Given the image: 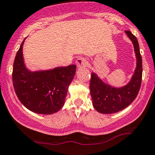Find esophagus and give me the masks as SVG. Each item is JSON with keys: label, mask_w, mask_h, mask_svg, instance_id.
Instances as JSON below:
<instances>
[{"label": "esophagus", "mask_w": 155, "mask_h": 155, "mask_svg": "<svg viewBox=\"0 0 155 155\" xmlns=\"http://www.w3.org/2000/svg\"><path fill=\"white\" fill-rule=\"evenodd\" d=\"M76 64H77V66L78 67H84L87 64V60L85 59V58L83 57H80L78 58L76 61Z\"/></svg>", "instance_id": "obj_1"}]
</instances>
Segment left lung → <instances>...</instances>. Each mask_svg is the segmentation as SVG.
I'll use <instances>...</instances> for the list:
<instances>
[{
	"label": "left lung",
	"instance_id": "1",
	"mask_svg": "<svg viewBox=\"0 0 155 155\" xmlns=\"http://www.w3.org/2000/svg\"><path fill=\"white\" fill-rule=\"evenodd\" d=\"M132 41L136 58V67L130 81L124 86L114 87L104 83L95 72L91 73L90 94L93 106L102 114H113L124 110L139 94L142 79V59L137 38L130 31H125Z\"/></svg>",
	"mask_w": 155,
	"mask_h": 155
}]
</instances>
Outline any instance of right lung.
I'll return each instance as SVG.
<instances>
[{"instance_id": "obj_1", "label": "right lung", "mask_w": 155, "mask_h": 155, "mask_svg": "<svg viewBox=\"0 0 155 155\" xmlns=\"http://www.w3.org/2000/svg\"><path fill=\"white\" fill-rule=\"evenodd\" d=\"M24 39L14 59L13 85L18 99L32 112L42 114L56 113L64 104L69 85L73 80L76 65L31 71L23 57Z\"/></svg>"}]
</instances>
